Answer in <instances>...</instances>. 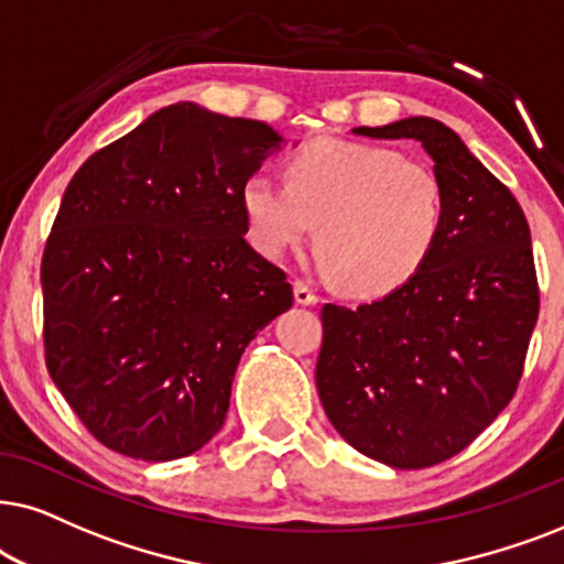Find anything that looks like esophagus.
Wrapping results in <instances>:
<instances>
[{
	"label": "esophagus",
	"mask_w": 564,
	"mask_h": 564,
	"mask_svg": "<svg viewBox=\"0 0 564 564\" xmlns=\"http://www.w3.org/2000/svg\"><path fill=\"white\" fill-rule=\"evenodd\" d=\"M294 296H296V304H304V306H314L319 302L317 291L304 281H294Z\"/></svg>",
	"instance_id": "34e87169"
}]
</instances>
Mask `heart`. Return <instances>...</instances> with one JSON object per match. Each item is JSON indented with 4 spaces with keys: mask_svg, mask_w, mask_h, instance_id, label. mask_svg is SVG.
<instances>
[{
    "mask_svg": "<svg viewBox=\"0 0 564 564\" xmlns=\"http://www.w3.org/2000/svg\"><path fill=\"white\" fill-rule=\"evenodd\" d=\"M254 247L281 258L317 227L319 265L360 296L392 294L431 258L446 219L438 172L389 147L314 141L286 162V183L258 172L242 185Z\"/></svg>",
    "mask_w": 564,
    "mask_h": 564,
    "instance_id": "1",
    "label": "heart"
}]
</instances>
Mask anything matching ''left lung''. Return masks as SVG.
Returning a JSON list of instances; mask_svg holds the SVG:
<instances>
[{"label":"left lung","mask_w":564,"mask_h":564,"mask_svg":"<svg viewBox=\"0 0 564 564\" xmlns=\"http://www.w3.org/2000/svg\"><path fill=\"white\" fill-rule=\"evenodd\" d=\"M352 131L420 141L444 183L446 219L404 286L356 310L322 306L317 392L356 452L394 469L433 467L464 452L521 381L539 317L529 221L441 120Z\"/></svg>","instance_id":"obj_1"}]
</instances>
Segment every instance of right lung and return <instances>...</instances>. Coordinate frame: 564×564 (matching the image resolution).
Listing matches in <instances>:
<instances>
[{"mask_svg": "<svg viewBox=\"0 0 564 564\" xmlns=\"http://www.w3.org/2000/svg\"><path fill=\"white\" fill-rule=\"evenodd\" d=\"M281 141L262 120L177 102L66 185L41 262L43 348L102 446L170 462L219 433L247 343L294 304L245 239L239 200Z\"/></svg>", "mask_w": 564, "mask_h": 564, "instance_id": "obj_1", "label": "right lung"}]
</instances>
